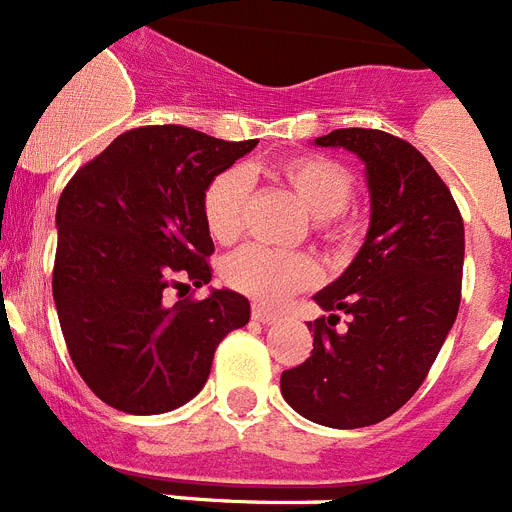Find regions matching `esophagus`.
I'll list each match as a JSON object with an SVG mask.
<instances>
[{
    "instance_id": "1",
    "label": "esophagus",
    "mask_w": 512,
    "mask_h": 512,
    "mask_svg": "<svg viewBox=\"0 0 512 512\" xmlns=\"http://www.w3.org/2000/svg\"><path fill=\"white\" fill-rule=\"evenodd\" d=\"M252 319H255V322H260V324H275V322H278V314H275V311H270V309H265V306L255 304V306H252Z\"/></svg>"
}]
</instances>
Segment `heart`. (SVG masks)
I'll list each match as a JSON object with an SVG mask.
<instances>
[{
    "label": "heart",
    "mask_w": 512,
    "mask_h": 512,
    "mask_svg": "<svg viewBox=\"0 0 512 512\" xmlns=\"http://www.w3.org/2000/svg\"><path fill=\"white\" fill-rule=\"evenodd\" d=\"M270 175L314 213V234L327 242H345L350 237L345 206L353 198V175L340 162L319 154H299L275 164ZM250 201V180L242 170L219 172L203 190V221L216 242L229 244L242 234L244 213ZM226 286L260 301L281 304L293 293L306 291L319 281V268L306 252H281L250 244L234 252L221 268Z\"/></svg>",
    "instance_id": "obj_1"
}]
</instances>
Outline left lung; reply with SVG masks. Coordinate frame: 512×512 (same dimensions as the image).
<instances>
[{"label": "left lung", "instance_id": "left-lung-1", "mask_svg": "<svg viewBox=\"0 0 512 512\" xmlns=\"http://www.w3.org/2000/svg\"><path fill=\"white\" fill-rule=\"evenodd\" d=\"M317 146L366 162L371 226L361 252L314 296L330 317L309 322L314 348L281 373L283 399L327 428H366L412 399L456 322L464 219L433 164L376 128H337ZM351 317L336 332L339 311Z\"/></svg>", "mask_w": 512, "mask_h": 512}]
</instances>
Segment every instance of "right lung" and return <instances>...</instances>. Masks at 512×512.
Listing matches in <instances>:
<instances>
[{
	"mask_svg": "<svg viewBox=\"0 0 512 512\" xmlns=\"http://www.w3.org/2000/svg\"><path fill=\"white\" fill-rule=\"evenodd\" d=\"M257 146L185 126L121 133L66 182L53 301L71 363L115 410L159 415L193 399L213 353L250 322L242 293L167 301L211 281L203 190Z\"/></svg>",
	"mask_w": 512,
	"mask_h": 512,
	"instance_id": "add662e5",
	"label": "right lung"
}]
</instances>
